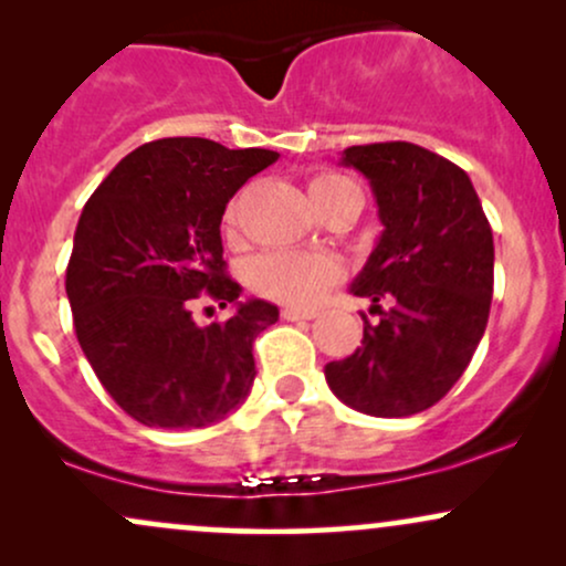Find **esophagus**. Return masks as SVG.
<instances>
[{"mask_svg": "<svg viewBox=\"0 0 566 566\" xmlns=\"http://www.w3.org/2000/svg\"><path fill=\"white\" fill-rule=\"evenodd\" d=\"M282 316L287 322H311V319H316V311H303V308H284L282 311Z\"/></svg>", "mask_w": 566, "mask_h": 566, "instance_id": "1", "label": "esophagus"}]
</instances>
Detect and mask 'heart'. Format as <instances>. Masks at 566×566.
<instances>
[{"label":"heart","mask_w":566,"mask_h":566,"mask_svg":"<svg viewBox=\"0 0 566 566\" xmlns=\"http://www.w3.org/2000/svg\"><path fill=\"white\" fill-rule=\"evenodd\" d=\"M350 180L335 172L316 175L308 184L311 205L319 207L348 186ZM239 201L233 199L226 210V231H233L237 226ZM337 263L327 255H297V252H263L255 261L247 265V282L258 295L271 297V301L287 305H311L335 284Z\"/></svg>","instance_id":"b5f03b06"}]
</instances>
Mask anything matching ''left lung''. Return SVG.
Returning a JSON list of instances; mask_svg holds the SVG:
<instances>
[{
    "label": "left lung",
    "instance_id": "8db88e82",
    "mask_svg": "<svg viewBox=\"0 0 566 566\" xmlns=\"http://www.w3.org/2000/svg\"><path fill=\"white\" fill-rule=\"evenodd\" d=\"M340 165L369 180L382 233L350 292L369 297L354 354L324 367L343 405L375 418H407L444 396L469 367L492 303L495 244L471 178L415 143H369ZM386 300L392 308L382 312Z\"/></svg>",
    "mask_w": 566,
    "mask_h": 566
}]
</instances>
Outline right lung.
<instances>
[{"mask_svg":"<svg viewBox=\"0 0 566 566\" xmlns=\"http://www.w3.org/2000/svg\"><path fill=\"white\" fill-rule=\"evenodd\" d=\"M276 159L269 148L207 138L151 140L84 205L66 269L74 329L97 380L138 423L205 428L250 394L252 343L279 308L239 301L220 220L233 193ZM199 291L234 314L199 328L190 316Z\"/></svg>","mask_w":566,"mask_h":566,"instance_id":"obj_1","label":"right lung"}]
</instances>
